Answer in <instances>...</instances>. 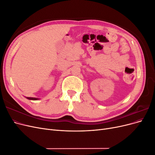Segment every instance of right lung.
Segmentation results:
<instances>
[{
    "mask_svg": "<svg viewBox=\"0 0 155 155\" xmlns=\"http://www.w3.org/2000/svg\"><path fill=\"white\" fill-rule=\"evenodd\" d=\"M26 98H27L28 100H39V98H36V97H25Z\"/></svg>",
    "mask_w": 155,
    "mask_h": 155,
    "instance_id": "obj_1",
    "label": "right lung"
}]
</instances>
